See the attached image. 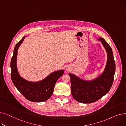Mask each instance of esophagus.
<instances>
[{
    "label": "esophagus",
    "mask_w": 126,
    "mask_h": 126,
    "mask_svg": "<svg viewBox=\"0 0 126 126\" xmlns=\"http://www.w3.org/2000/svg\"><path fill=\"white\" fill-rule=\"evenodd\" d=\"M66 70H68V69H66Z\"/></svg>",
    "instance_id": "1"
}]
</instances>
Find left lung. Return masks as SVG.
<instances>
[{
    "label": "left lung",
    "instance_id": "8db88e82",
    "mask_svg": "<svg viewBox=\"0 0 126 126\" xmlns=\"http://www.w3.org/2000/svg\"><path fill=\"white\" fill-rule=\"evenodd\" d=\"M98 41L102 43L107 52V62L103 73L94 80L86 81L72 74L70 77L72 97L79 102L88 104L100 100L109 92L114 80L115 63L113 52L109 45L103 38Z\"/></svg>",
    "mask_w": 126,
    "mask_h": 126
}]
</instances>
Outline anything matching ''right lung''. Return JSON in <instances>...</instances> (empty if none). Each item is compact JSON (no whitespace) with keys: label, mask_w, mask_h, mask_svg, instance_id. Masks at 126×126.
Masks as SVG:
<instances>
[{"label":"right lung","mask_w":126,"mask_h":126,"mask_svg":"<svg viewBox=\"0 0 126 126\" xmlns=\"http://www.w3.org/2000/svg\"><path fill=\"white\" fill-rule=\"evenodd\" d=\"M25 37L22 38L15 45L11 61V77L16 88L28 100L34 102H42L48 100L54 91L57 80L64 74V70L51 72L43 80L36 82L25 80L19 75L17 66V52L20 45Z\"/></svg>","instance_id":"right-lung-1"}]
</instances>
